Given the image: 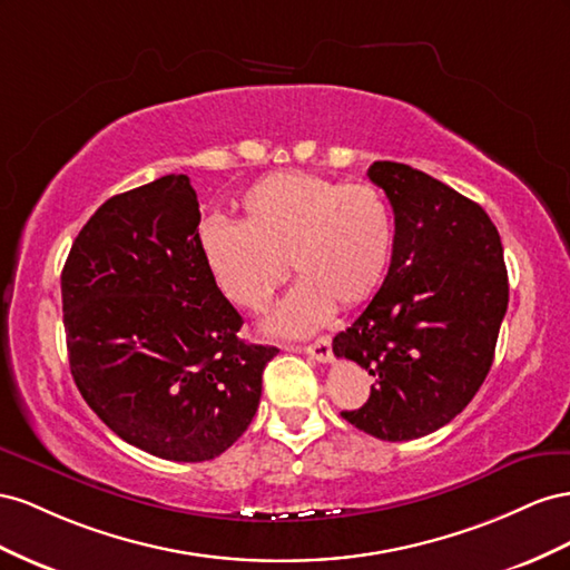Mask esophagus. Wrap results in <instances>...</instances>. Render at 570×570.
Returning a JSON list of instances; mask_svg holds the SVG:
<instances>
[{
	"instance_id": "34e87169",
	"label": "esophagus",
	"mask_w": 570,
	"mask_h": 570,
	"mask_svg": "<svg viewBox=\"0 0 570 570\" xmlns=\"http://www.w3.org/2000/svg\"><path fill=\"white\" fill-rule=\"evenodd\" d=\"M303 353L315 357V361H320V363H330L332 361V338L330 336H320V338L313 341V344H307L303 348Z\"/></svg>"
}]
</instances>
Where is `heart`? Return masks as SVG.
Returning <instances> with one entry per match:
<instances>
[{
	"instance_id": "1",
	"label": "heart",
	"mask_w": 570,
	"mask_h": 570,
	"mask_svg": "<svg viewBox=\"0 0 570 570\" xmlns=\"http://www.w3.org/2000/svg\"><path fill=\"white\" fill-rule=\"evenodd\" d=\"M240 209V224L200 226V250L222 296L253 315L267 311L294 267L301 282L269 317L272 334H311L336 303L348 311L377 294L394 250L380 188L294 169L250 186Z\"/></svg>"
}]
</instances>
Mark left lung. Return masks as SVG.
<instances>
[{"instance_id":"8db88e82","label":"left lung","mask_w":570,"mask_h":570,"mask_svg":"<svg viewBox=\"0 0 570 570\" xmlns=\"http://www.w3.org/2000/svg\"><path fill=\"white\" fill-rule=\"evenodd\" d=\"M394 209V250L382 288L334 355L365 367L375 384L353 428L384 442L425 436L473 401L494 361L509 305L497 226L465 195L399 161L367 169Z\"/></svg>"}]
</instances>
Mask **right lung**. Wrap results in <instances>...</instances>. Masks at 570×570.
Masks as SVG:
<instances>
[{
    "label": "right lung",
    "mask_w": 570,
    "mask_h": 570,
    "mask_svg": "<svg viewBox=\"0 0 570 570\" xmlns=\"http://www.w3.org/2000/svg\"><path fill=\"white\" fill-rule=\"evenodd\" d=\"M198 224L188 176H161L97 209L61 272L80 396L124 442L184 463L248 430L279 353L236 336L243 320L205 265Z\"/></svg>",
    "instance_id": "right-lung-1"
}]
</instances>
